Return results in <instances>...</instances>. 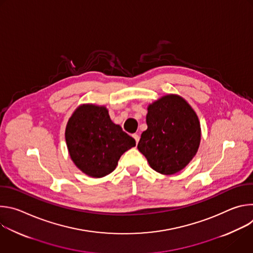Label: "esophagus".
Segmentation results:
<instances>
[{"label":"esophagus","mask_w":253,"mask_h":253,"mask_svg":"<svg viewBox=\"0 0 253 253\" xmlns=\"http://www.w3.org/2000/svg\"><path fill=\"white\" fill-rule=\"evenodd\" d=\"M133 138L135 139V141H136V143L138 144V142H139V139H140V136L138 135V134H133Z\"/></svg>","instance_id":"1"}]
</instances>
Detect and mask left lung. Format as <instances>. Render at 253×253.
Listing matches in <instances>:
<instances>
[{
	"label": "left lung",
	"mask_w": 253,
	"mask_h": 253,
	"mask_svg": "<svg viewBox=\"0 0 253 253\" xmlns=\"http://www.w3.org/2000/svg\"><path fill=\"white\" fill-rule=\"evenodd\" d=\"M146 122L137 147L151 168L166 175L182 170L195 156L201 138L190 105L177 95L164 96L149 105Z\"/></svg>",
	"instance_id": "left-lung-1"
}]
</instances>
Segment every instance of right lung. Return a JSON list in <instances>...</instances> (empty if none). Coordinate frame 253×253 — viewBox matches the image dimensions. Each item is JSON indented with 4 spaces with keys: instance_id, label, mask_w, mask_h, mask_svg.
Returning a JSON list of instances; mask_svg holds the SVG:
<instances>
[{
    "instance_id": "1",
    "label": "right lung",
    "mask_w": 253,
    "mask_h": 253,
    "mask_svg": "<svg viewBox=\"0 0 253 253\" xmlns=\"http://www.w3.org/2000/svg\"><path fill=\"white\" fill-rule=\"evenodd\" d=\"M66 143L75 165L91 177H103L117 166L121 155L136 145L135 140L114 124L105 107H78L68 121Z\"/></svg>"
}]
</instances>
